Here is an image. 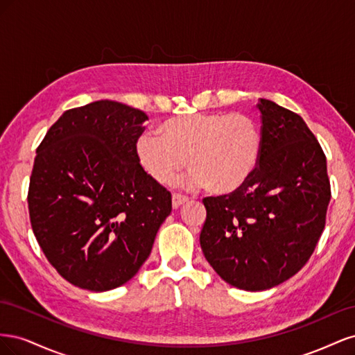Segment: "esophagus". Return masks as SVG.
<instances>
[{
    "mask_svg": "<svg viewBox=\"0 0 355 355\" xmlns=\"http://www.w3.org/2000/svg\"><path fill=\"white\" fill-rule=\"evenodd\" d=\"M187 201H188V197L180 196V194H173V197H171V206H173V209H179L182 204H185Z\"/></svg>",
    "mask_w": 355,
    "mask_h": 355,
    "instance_id": "34e87169",
    "label": "esophagus"
}]
</instances>
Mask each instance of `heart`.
Here are the masks:
<instances>
[{
    "instance_id": "1",
    "label": "heart",
    "mask_w": 355,
    "mask_h": 355,
    "mask_svg": "<svg viewBox=\"0 0 355 355\" xmlns=\"http://www.w3.org/2000/svg\"><path fill=\"white\" fill-rule=\"evenodd\" d=\"M137 137L139 164L161 185L178 180L188 161L191 184L228 194L252 176L262 151L257 123L244 114L197 112L170 118Z\"/></svg>"
}]
</instances>
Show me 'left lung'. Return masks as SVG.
<instances>
[{
    "label": "left lung",
    "mask_w": 355,
    "mask_h": 355,
    "mask_svg": "<svg viewBox=\"0 0 355 355\" xmlns=\"http://www.w3.org/2000/svg\"><path fill=\"white\" fill-rule=\"evenodd\" d=\"M257 108L259 163L239 189L202 200L207 218L200 234L213 270L247 292L282 284L308 262L330 201L326 157L302 116L268 99Z\"/></svg>",
    "instance_id": "left-lung-1"
}]
</instances>
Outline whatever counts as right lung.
I'll list each match as a JSON object with an SVG mask.
<instances>
[{"label": "right lung", "instance_id": "obj_1", "mask_svg": "<svg viewBox=\"0 0 355 355\" xmlns=\"http://www.w3.org/2000/svg\"><path fill=\"white\" fill-rule=\"evenodd\" d=\"M148 115L115 101L63 112L37 149L28 206L40 247L71 284L106 292L151 254L171 194L139 164Z\"/></svg>", "mask_w": 355, "mask_h": 355}]
</instances>
